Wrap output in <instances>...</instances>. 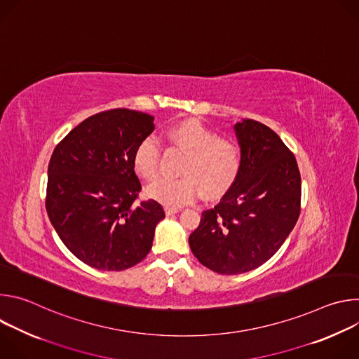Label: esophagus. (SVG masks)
Segmentation results:
<instances>
[{"label":"esophagus","instance_id":"34e87169","mask_svg":"<svg viewBox=\"0 0 359 359\" xmlns=\"http://www.w3.org/2000/svg\"><path fill=\"white\" fill-rule=\"evenodd\" d=\"M165 212H166V215H168V216H170V215L179 213V212H180V209H179V208H172V206H166V208H165Z\"/></svg>","mask_w":359,"mask_h":359}]
</instances>
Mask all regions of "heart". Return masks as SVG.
Listing matches in <instances>:
<instances>
[{
    "label": "heart",
    "mask_w": 359,
    "mask_h": 359,
    "mask_svg": "<svg viewBox=\"0 0 359 359\" xmlns=\"http://www.w3.org/2000/svg\"><path fill=\"white\" fill-rule=\"evenodd\" d=\"M168 143L183 151L179 179H161L147 189V194L166 206L179 208L194 201L201 193L213 200L223 196L236 183L241 165V146L230 137L219 136L216 130L198 119H184L173 123L166 132ZM135 173L151 183L161 173V146L155 136L143 137L133 151Z\"/></svg>",
    "instance_id": "b5f03b06"
}]
</instances>
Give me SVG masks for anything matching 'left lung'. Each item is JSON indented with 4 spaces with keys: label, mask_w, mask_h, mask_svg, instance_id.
I'll list each match as a JSON object with an SVG mask.
<instances>
[{
    "label": "left lung",
    "mask_w": 359,
    "mask_h": 359,
    "mask_svg": "<svg viewBox=\"0 0 359 359\" xmlns=\"http://www.w3.org/2000/svg\"><path fill=\"white\" fill-rule=\"evenodd\" d=\"M243 151L236 183L201 213L189 244L219 274H241L270 260L301 212V176L294 153L269 126L245 119L234 126Z\"/></svg>",
    "instance_id": "1"
}]
</instances>
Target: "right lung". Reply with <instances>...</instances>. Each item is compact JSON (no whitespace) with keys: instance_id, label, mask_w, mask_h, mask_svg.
<instances>
[{"instance_id":"right-lung-1","label":"right lung","mask_w":359,"mask_h":359,"mask_svg":"<svg viewBox=\"0 0 359 359\" xmlns=\"http://www.w3.org/2000/svg\"><path fill=\"white\" fill-rule=\"evenodd\" d=\"M153 116L111 109L89 116L54 149L45 208L67 248L82 263L122 271L140 263L165 219L156 200H139L133 151L149 136Z\"/></svg>"}]
</instances>
